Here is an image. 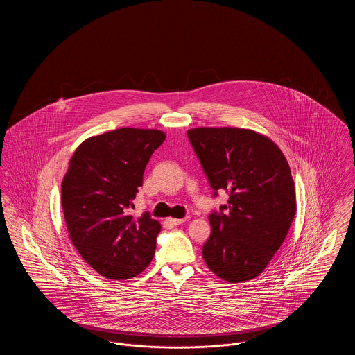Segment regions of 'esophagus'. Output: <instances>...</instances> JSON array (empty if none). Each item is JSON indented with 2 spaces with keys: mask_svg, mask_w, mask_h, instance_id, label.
Listing matches in <instances>:
<instances>
[{
  "mask_svg": "<svg viewBox=\"0 0 355 355\" xmlns=\"http://www.w3.org/2000/svg\"><path fill=\"white\" fill-rule=\"evenodd\" d=\"M186 218H168L166 222L171 225V226H177V225H181V223H184L185 222Z\"/></svg>",
  "mask_w": 355,
  "mask_h": 355,
  "instance_id": "1",
  "label": "esophagus"
}]
</instances>
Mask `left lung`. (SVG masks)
Segmentation results:
<instances>
[{
	"label": "left lung",
	"instance_id": "8db88e82",
	"mask_svg": "<svg viewBox=\"0 0 355 355\" xmlns=\"http://www.w3.org/2000/svg\"><path fill=\"white\" fill-rule=\"evenodd\" d=\"M187 137L214 197L229 194L220 211L209 214L203 259L227 282L253 279L284 243L295 216L286 158L270 138L249 129L196 128Z\"/></svg>",
	"mask_w": 355,
	"mask_h": 355
}]
</instances>
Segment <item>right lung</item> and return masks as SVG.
<instances>
[{"label":"right lung","instance_id":"add662e5","mask_svg":"<svg viewBox=\"0 0 355 355\" xmlns=\"http://www.w3.org/2000/svg\"><path fill=\"white\" fill-rule=\"evenodd\" d=\"M166 135L154 129L121 128L90 137L76 149L61 185V203L74 248L109 279H130L152 262L158 220L135 218L144 171Z\"/></svg>","mask_w":355,"mask_h":355}]
</instances>
